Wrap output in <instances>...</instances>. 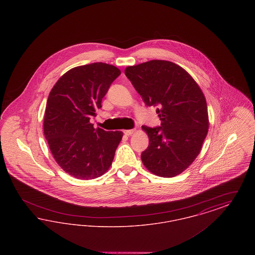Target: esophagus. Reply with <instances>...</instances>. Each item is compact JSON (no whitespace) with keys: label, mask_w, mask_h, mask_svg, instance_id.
Returning <instances> with one entry per match:
<instances>
[{"label":"esophagus","mask_w":255,"mask_h":255,"mask_svg":"<svg viewBox=\"0 0 255 255\" xmlns=\"http://www.w3.org/2000/svg\"><path fill=\"white\" fill-rule=\"evenodd\" d=\"M134 132H135L134 129H130V130H125L123 133H125L126 135H131V134H133Z\"/></svg>","instance_id":"1"}]
</instances>
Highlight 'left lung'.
I'll use <instances>...</instances> for the list:
<instances>
[{
  "mask_svg": "<svg viewBox=\"0 0 255 255\" xmlns=\"http://www.w3.org/2000/svg\"><path fill=\"white\" fill-rule=\"evenodd\" d=\"M125 75L147 107H157L160 125L142 126L149 145L141 160L153 174L171 178L199 155L208 131L206 98L190 74L175 63L151 60L127 67Z\"/></svg>",
  "mask_w": 255,
  "mask_h": 255,
  "instance_id": "1",
  "label": "left lung"
}]
</instances>
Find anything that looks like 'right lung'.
Returning <instances> with one entry per match:
<instances>
[{"label": "right lung", "mask_w": 255, "mask_h": 255, "mask_svg": "<svg viewBox=\"0 0 255 255\" xmlns=\"http://www.w3.org/2000/svg\"><path fill=\"white\" fill-rule=\"evenodd\" d=\"M121 71L106 63L75 67L62 75L49 93L44 133L62 169L79 180H92L109 169L122 140L121 131L94 128L111 84Z\"/></svg>", "instance_id": "1"}]
</instances>
